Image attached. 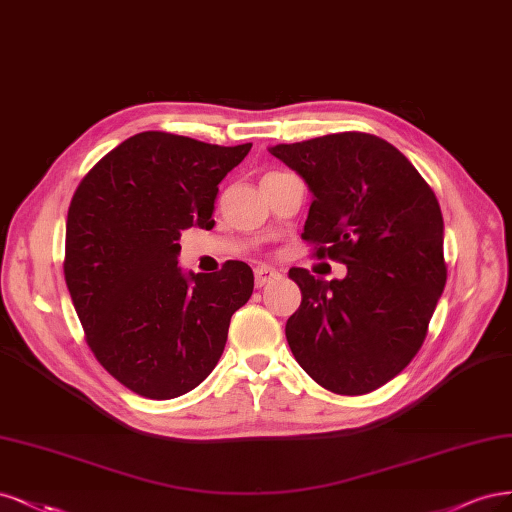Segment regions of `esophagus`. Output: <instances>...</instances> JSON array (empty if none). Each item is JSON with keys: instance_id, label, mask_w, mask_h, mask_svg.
Returning <instances> with one entry per match:
<instances>
[{"instance_id": "34e87169", "label": "esophagus", "mask_w": 512, "mask_h": 512, "mask_svg": "<svg viewBox=\"0 0 512 512\" xmlns=\"http://www.w3.org/2000/svg\"><path fill=\"white\" fill-rule=\"evenodd\" d=\"M278 276H280V272L274 270V268H270V266H257V268H255V285H257V287H263V285L272 283V280H276Z\"/></svg>"}]
</instances>
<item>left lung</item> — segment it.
<instances>
[{"mask_svg": "<svg viewBox=\"0 0 512 512\" xmlns=\"http://www.w3.org/2000/svg\"><path fill=\"white\" fill-rule=\"evenodd\" d=\"M270 153L315 195L302 234L312 257L349 270L342 280L289 270L302 291L285 327L291 353L321 387L370 393L419 353L447 283L440 204L398 148L372 134L342 131Z\"/></svg>", "mask_w": 512, "mask_h": 512, "instance_id": "8db88e82", "label": "left lung"}]
</instances>
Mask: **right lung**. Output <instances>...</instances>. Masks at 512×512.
<instances>
[{"label": "right lung", "mask_w": 512, "mask_h": 512, "mask_svg": "<svg viewBox=\"0 0 512 512\" xmlns=\"http://www.w3.org/2000/svg\"><path fill=\"white\" fill-rule=\"evenodd\" d=\"M168 131H142L80 180L65 223L63 274L95 359L142 398L172 400L200 385L223 355L253 270L178 268L180 232L212 229L219 183L249 155Z\"/></svg>", "instance_id": "right-lung-1"}]
</instances>
